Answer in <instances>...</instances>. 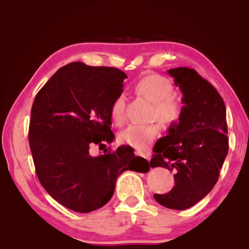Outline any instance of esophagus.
Returning <instances> with one entry per match:
<instances>
[{"label": "esophagus", "instance_id": "obj_1", "mask_svg": "<svg viewBox=\"0 0 249 249\" xmlns=\"http://www.w3.org/2000/svg\"><path fill=\"white\" fill-rule=\"evenodd\" d=\"M136 155H139V157H142V158H144L147 160H150V159H151L148 154H143V153H141V152H138V151H137V152H136Z\"/></svg>", "mask_w": 249, "mask_h": 249}]
</instances>
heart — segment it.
<instances>
[{
	"label": "heart",
	"instance_id": "obj_1",
	"mask_svg": "<svg viewBox=\"0 0 249 249\" xmlns=\"http://www.w3.org/2000/svg\"><path fill=\"white\" fill-rule=\"evenodd\" d=\"M135 90L138 95L152 102V118L157 119L166 127L177 124L182 114V108L174 98L173 83L160 74H148L136 83ZM125 100L118 96L112 102L111 118L115 124L124 119ZM158 125H129L119 134L122 143L130 145L137 150H143L157 138Z\"/></svg>",
	"mask_w": 249,
	"mask_h": 249
}]
</instances>
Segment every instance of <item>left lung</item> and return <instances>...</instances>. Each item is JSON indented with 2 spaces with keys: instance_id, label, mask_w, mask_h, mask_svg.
I'll return each instance as SVG.
<instances>
[{
  "instance_id": "8db88e82",
  "label": "left lung",
  "mask_w": 249,
  "mask_h": 249,
  "mask_svg": "<svg viewBox=\"0 0 249 249\" xmlns=\"http://www.w3.org/2000/svg\"><path fill=\"white\" fill-rule=\"evenodd\" d=\"M182 92V114L169 126L167 136L157 141L151 167L174 172L175 187L155 201L183 211L212 191L229 150L226 106L211 83L186 67L167 71Z\"/></svg>"
}]
</instances>
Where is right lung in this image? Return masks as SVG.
Wrapping results in <instances>:
<instances>
[{
	"label": "right lung",
	"instance_id": "obj_1",
	"mask_svg": "<svg viewBox=\"0 0 249 249\" xmlns=\"http://www.w3.org/2000/svg\"><path fill=\"white\" fill-rule=\"evenodd\" d=\"M127 75L116 68L71 62L60 68L36 96L29 143L36 176L62 206L90 213L108 203L125 170L149 172L147 160L128 145L91 157L92 144L111 143V106Z\"/></svg>",
	"mask_w": 249,
	"mask_h": 249
}]
</instances>
